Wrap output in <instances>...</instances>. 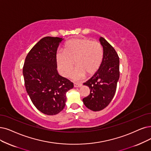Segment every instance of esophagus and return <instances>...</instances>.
Segmentation results:
<instances>
[{"label":"esophagus","instance_id":"1","mask_svg":"<svg viewBox=\"0 0 151 151\" xmlns=\"http://www.w3.org/2000/svg\"><path fill=\"white\" fill-rule=\"evenodd\" d=\"M82 86V83H74V87H81Z\"/></svg>","mask_w":151,"mask_h":151}]
</instances>
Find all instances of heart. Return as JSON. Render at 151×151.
Returning <instances> with one entry per match:
<instances>
[{"label":"heart","mask_w":151,"mask_h":151,"mask_svg":"<svg viewBox=\"0 0 151 151\" xmlns=\"http://www.w3.org/2000/svg\"><path fill=\"white\" fill-rule=\"evenodd\" d=\"M58 69L63 76L69 75L75 64L77 68L71 74L75 81L92 76L99 70L103 60V50L97 41L87 38H74L64 45L63 52L56 56Z\"/></svg>","instance_id":"heart-1"}]
</instances>
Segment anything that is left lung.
<instances>
[{"label": "left lung", "mask_w": 151, "mask_h": 151, "mask_svg": "<svg viewBox=\"0 0 151 151\" xmlns=\"http://www.w3.org/2000/svg\"><path fill=\"white\" fill-rule=\"evenodd\" d=\"M103 47V60L99 70L83 83L90 90V95L82 101L88 109L100 111L111 102L116 92L119 78V59L113 46L103 37L99 38Z\"/></svg>", "instance_id": "obj_1"}]
</instances>
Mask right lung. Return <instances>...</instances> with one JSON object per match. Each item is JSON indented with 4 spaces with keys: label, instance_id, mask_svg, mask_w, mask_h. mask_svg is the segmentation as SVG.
Segmentation results:
<instances>
[{
    "label": "right lung",
    "instance_id": "add662e5",
    "mask_svg": "<svg viewBox=\"0 0 151 151\" xmlns=\"http://www.w3.org/2000/svg\"><path fill=\"white\" fill-rule=\"evenodd\" d=\"M64 39L46 37L40 40L27 55L23 68L27 92L37 109L55 115L65 106L66 93L74 83L57 70L56 52Z\"/></svg>",
    "mask_w": 151,
    "mask_h": 151
}]
</instances>
